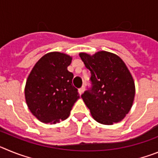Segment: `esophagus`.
I'll return each mask as SVG.
<instances>
[{
    "label": "esophagus",
    "instance_id": "1",
    "mask_svg": "<svg viewBox=\"0 0 158 158\" xmlns=\"http://www.w3.org/2000/svg\"><path fill=\"white\" fill-rule=\"evenodd\" d=\"M78 91H79V93H80V94H82V93H84V91H85V86H82L81 89H79Z\"/></svg>",
    "mask_w": 158,
    "mask_h": 158
}]
</instances>
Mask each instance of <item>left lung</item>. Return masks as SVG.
Wrapping results in <instances>:
<instances>
[{
	"label": "left lung",
	"instance_id": "left-lung-1",
	"mask_svg": "<svg viewBox=\"0 0 158 158\" xmlns=\"http://www.w3.org/2000/svg\"><path fill=\"white\" fill-rule=\"evenodd\" d=\"M79 56L91 72L92 87L81 95L93 118L104 125L120 122L133 104L135 86L126 64L118 55L98 51Z\"/></svg>",
	"mask_w": 158,
	"mask_h": 158
}]
</instances>
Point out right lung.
Listing matches in <instances>:
<instances>
[{
  "label": "right lung",
  "instance_id": "obj_1",
  "mask_svg": "<svg viewBox=\"0 0 158 158\" xmlns=\"http://www.w3.org/2000/svg\"><path fill=\"white\" fill-rule=\"evenodd\" d=\"M72 57L64 53L51 52L42 57L31 71L24 94L31 112L40 121L55 124L69 115L80 98L73 85V74L67 67Z\"/></svg>",
  "mask_w": 158,
  "mask_h": 158
}]
</instances>
